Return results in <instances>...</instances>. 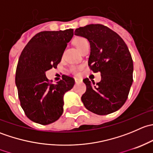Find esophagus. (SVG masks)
I'll return each instance as SVG.
<instances>
[{
	"instance_id": "1",
	"label": "esophagus",
	"mask_w": 153,
	"mask_h": 153,
	"mask_svg": "<svg viewBox=\"0 0 153 153\" xmlns=\"http://www.w3.org/2000/svg\"><path fill=\"white\" fill-rule=\"evenodd\" d=\"M75 83H79L80 81H80L79 79H77V78H75Z\"/></svg>"
}]
</instances>
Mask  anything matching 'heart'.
Masks as SVG:
<instances>
[{
    "label": "heart",
    "mask_w": 153,
    "mask_h": 153,
    "mask_svg": "<svg viewBox=\"0 0 153 153\" xmlns=\"http://www.w3.org/2000/svg\"><path fill=\"white\" fill-rule=\"evenodd\" d=\"M88 41L86 38H83V37H77L76 38L74 41V44L76 46V47L79 49L80 51L82 50V49L84 48V46H85L86 44H87ZM80 67H75V66H72V67H70V72H72V73L78 74V71H79Z\"/></svg>",
    "instance_id": "heart-1"
}]
</instances>
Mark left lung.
I'll use <instances>...</instances> for the list:
<instances>
[{
	"instance_id": "obj_1",
	"label": "left lung",
	"mask_w": 153,
	"mask_h": 153,
	"mask_svg": "<svg viewBox=\"0 0 153 153\" xmlns=\"http://www.w3.org/2000/svg\"><path fill=\"white\" fill-rule=\"evenodd\" d=\"M75 35L86 38L90 44L88 65L93 72H101L100 82L86 86L81 101L88 110L100 115L119 109L126 102L133 81V62L127 46L119 35L103 24L79 27Z\"/></svg>"
}]
</instances>
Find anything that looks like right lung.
<instances>
[{
    "mask_svg": "<svg viewBox=\"0 0 153 153\" xmlns=\"http://www.w3.org/2000/svg\"><path fill=\"white\" fill-rule=\"evenodd\" d=\"M73 29L44 31L31 38L21 54L15 74L18 98L29 119L47 125L62 115L64 95L75 84V80L63 75L62 80L52 84L46 71L57 68Z\"/></svg>",
    "mask_w": 153,
    "mask_h": 153,
    "instance_id": "right-lung-1",
    "label": "right lung"
}]
</instances>
